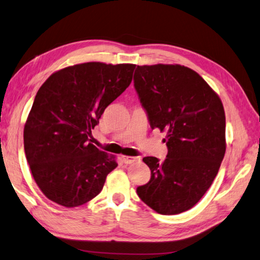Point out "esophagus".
<instances>
[{"label": "esophagus", "instance_id": "obj_1", "mask_svg": "<svg viewBox=\"0 0 260 260\" xmlns=\"http://www.w3.org/2000/svg\"><path fill=\"white\" fill-rule=\"evenodd\" d=\"M122 161L125 163V165H131V163H134L137 161V157H134V156H122Z\"/></svg>", "mask_w": 260, "mask_h": 260}]
</instances>
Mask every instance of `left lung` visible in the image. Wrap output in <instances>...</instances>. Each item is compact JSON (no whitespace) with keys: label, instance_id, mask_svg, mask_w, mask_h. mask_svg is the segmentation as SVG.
I'll return each mask as SVG.
<instances>
[{"label":"left lung","instance_id":"8db88e82","mask_svg":"<svg viewBox=\"0 0 260 260\" xmlns=\"http://www.w3.org/2000/svg\"><path fill=\"white\" fill-rule=\"evenodd\" d=\"M134 82L152 129L167 131L168 147L162 163L143 158L151 179L137 187L138 197L161 215L187 211L206 194L224 158V106L207 82L185 66H137Z\"/></svg>","mask_w":260,"mask_h":260}]
</instances>
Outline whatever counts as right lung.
<instances>
[{
	"mask_svg": "<svg viewBox=\"0 0 260 260\" xmlns=\"http://www.w3.org/2000/svg\"><path fill=\"white\" fill-rule=\"evenodd\" d=\"M133 63L84 62L53 73L35 95L24 127V148L42 193L66 208L102 192L115 156L91 144V130L133 81Z\"/></svg>",
	"mask_w": 260,
	"mask_h": 260,
	"instance_id": "obj_1",
	"label": "right lung"
}]
</instances>
